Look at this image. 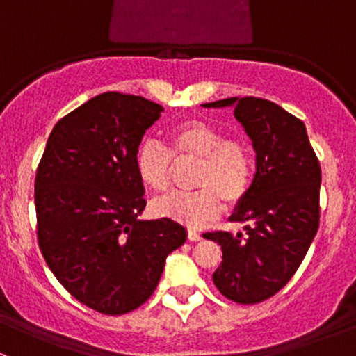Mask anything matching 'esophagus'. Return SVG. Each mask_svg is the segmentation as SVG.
Segmentation results:
<instances>
[{"instance_id": "1", "label": "esophagus", "mask_w": 356, "mask_h": 356, "mask_svg": "<svg viewBox=\"0 0 356 356\" xmlns=\"http://www.w3.org/2000/svg\"><path fill=\"white\" fill-rule=\"evenodd\" d=\"M188 239H189V241H200L201 234H200L198 231H195V229H189V231H188Z\"/></svg>"}]
</instances>
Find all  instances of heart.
I'll return each mask as SVG.
<instances>
[{
    "label": "heart",
    "instance_id": "1",
    "mask_svg": "<svg viewBox=\"0 0 356 356\" xmlns=\"http://www.w3.org/2000/svg\"><path fill=\"white\" fill-rule=\"evenodd\" d=\"M198 160L193 175L196 191H175L153 200L158 217L174 218L186 225H203L217 217L222 201L234 207L246 198L254 175L250 145L211 122L189 118L172 127L167 148L156 141H143L136 149L134 167L139 182L148 191L161 193L170 184L172 160Z\"/></svg>",
    "mask_w": 356,
    "mask_h": 356
}]
</instances>
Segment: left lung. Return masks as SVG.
I'll use <instances>...</instances> for the list:
<instances>
[{
	"mask_svg": "<svg viewBox=\"0 0 356 356\" xmlns=\"http://www.w3.org/2000/svg\"><path fill=\"white\" fill-rule=\"evenodd\" d=\"M231 105L257 152L251 188L231 217L245 224V232H207L204 238L222 246L217 289L236 303L254 305L288 284L314 241L322 172L300 118L254 96L203 106Z\"/></svg>",
	"mask_w": 356,
	"mask_h": 356,
	"instance_id": "obj_1",
	"label": "left lung"
}]
</instances>
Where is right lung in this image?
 I'll use <instances>...</instances> for the list:
<instances>
[{"mask_svg": "<svg viewBox=\"0 0 356 356\" xmlns=\"http://www.w3.org/2000/svg\"><path fill=\"white\" fill-rule=\"evenodd\" d=\"M161 110L143 96H95L56 122L38 165L39 250L60 284L99 314L141 307L188 238L172 218L138 220L146 200L136 149Z\"/></svg>", "mask_w": 356, "mask_h": 356, "instance_id": "1", "label": "right lung"}]
</instances>
